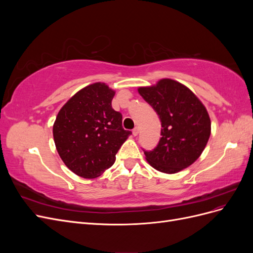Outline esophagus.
Segmentation results:
<instances>
[{
	"instance_id": "esophagus-1",
	"label": "esophagus",
	"mask_w": 253,
	"mask_h": 253,
	"mask_svg": "<svg viewBox=\"0 0 253 253\" xmlns=\"http://www.w3.org/2000/svg\"><path fill=\"white\" fill-rule=\"evenodd\" d=\"M138 134H139V127L138 126H135L134 129H133V135L137 136Z\"/></svg>"
}]
</instances>
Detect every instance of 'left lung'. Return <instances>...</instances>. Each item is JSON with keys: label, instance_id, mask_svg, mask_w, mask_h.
Instances as JSON below:
<instances>
[{"label": "left lung", "instance_id": "8db88e82", "mask_svg": "<svg viewBox=\"0 0 253 253\" xmlns=\"http://www.w3.org/2000/svg\"><path fill=\"white\" fill-rule=\"evenodd\" d=\"M138 93L162 121V138L153 151H144L147 162L159 172L177 173L202 155L211 134V120L205 105L183 84L162 79L142 86Z\"/></svg>", "mask_w": 253, "mask_h": 253}]
</instances>
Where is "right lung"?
I'll use <instances>...</instances> for the list:
<instances>
[{"label": "right lung", "instance_id": "obj_1", "mask_svg": "<svg viewBox=\"0 0 253 253\" xmlns=\"http://www.w3.org/2000/svg\"><path fill=\"white\" fill-rule=\"evenodd\" d=\"M115 90L96 82L77 91L59 111L52 126L56 149L65 166L83 178H96L111 168L132 134L112 108Z\"/></svg>", "mask_w": 253, "mask_h": 253}]
</instances>
